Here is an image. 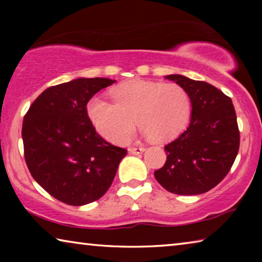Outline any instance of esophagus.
I'll return each mask as SVG.
<instances>
[{
    "instance_id": "1",
    "label": "esophagus",
    "mask_w": 262,
    "mask_h": 262,
    "mask_svg": "<svg viewBox=\"0 0 262 262\" xmlns=\"http://www.w3.org/2000/svg\"><path fill=\"white\" fill-rule=\"evenodd\" d=\"M144 151L143 147H134V148H129V152L133 155H140Z\"/></svg>"
}]
</instances>
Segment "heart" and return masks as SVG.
Here are the masks:
<instances>
[{"label":"heart","instance_id":"obj_1","mask_svg":"<svg viewBox=\"0 0 262 262\" xmlns=\"http://www.w3.org/2000/svg\"><path fill=\"white\" fill-rule=\"evenodd\" d=\"M112 98L111 103L95 97L86 112L98 134L114 144L129 139L134 118L151 140L176 139L188 125L192 111L187 91L177 83L132 79L115 86Z\"/></svg>","mask_w":262,"mask_h":262}]
</instances>
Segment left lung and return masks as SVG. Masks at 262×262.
Segmentation results:
<instances>
[{"mask_svg":"<svg viewBox=\"0 0 262 262\" xmlns=\"http://www.w3.org/2000/svg\"><path fill=\"white\" fill-rule=\"evenodd\" d=\"M165 78L187 91L192 115L187 129L164 147L166 162L155 178L173 194L206 193L224 179L237 157L241 136L232 100L207 82L183 75Z\"/></svg>","mask_w":262,"mask_h":262,"instance_id":"obj_1","label":"left lung"}]
</instances>
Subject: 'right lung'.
I'll use <instances>...</instances> for the list:
<instances>
[{
	"instance_id": "1",
	"label": "right lung",
	"mask_w": 262,
	"mask_h": 262,
	"mask_svg": "<svg viewBox=\"0 0 262 262\" xmlns=\"http://www.w3.org/2000/svg\"><path fill=\"white\" fill-rule=\"evenodd\" d=\"M108 78H76L46 89L26 112L21 137L26 165L53 198L70 206L107 192L127 150L105 141L88 117L86 104Z\"/></svg>"
}]
</instances>
